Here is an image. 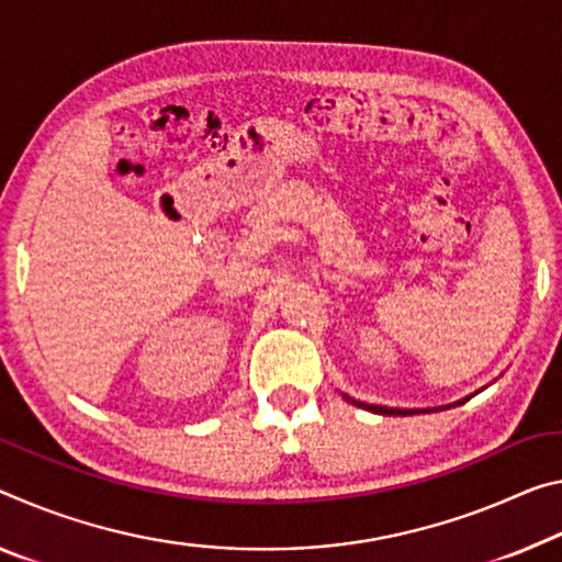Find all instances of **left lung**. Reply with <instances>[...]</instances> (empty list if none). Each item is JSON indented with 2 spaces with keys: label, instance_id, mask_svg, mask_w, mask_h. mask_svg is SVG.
Masks as SVG:
<instances>
[{
  "label": "left lung",
  "instance_id": "obj_1",
  "mask_svg": "<svg viewBox=\"0 0 562 562\" xmlns=\"http://www.w3.org/2000/svg\"><path fill=\"white\" fill-rule=\"evenodd\" d=\"M342 397L347 400V403H352V405H358V407L370 409V413H380V415H420V413H440V409L458 407V405H462V403H468V400L473 397V395L462 397V400H458V403H452V405H440V407H420V409H403V407H387V405H370V403H360V400H355V397L345 395V393H342Z\"/></svg>",
  "mask_w": 562,
  "mask_h": 562
}]
</instances>
